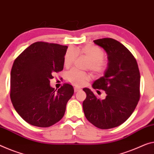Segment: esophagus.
<instances>
[{
  "instance_id": "34e87169",
  "label": "esophagus",
  "mask_w": 154,
  "mask_h": 154,
  "mask_svg": "<svg viewBox=\"0 0 154 154\" xmlns=\"http://www.w3.org/2000/svg\"><path fill=\"white\" fill-rule=\"evenodd\" d=\"M81 90V89L80 88V87H74V91L75 92H77V91H79Z\"/></svg>"
}]
</instances>
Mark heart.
<instances>
[{"label": "heart", "instance_id": "heart-1", "mask_svg": "<svg viewBox=\"0 0 154 154\" xmlns=\"http://www.w3.org/2000/svg\"><path fill=\"white\" fill-rule=\"evenodd\" d=\"M78 55H83L89 59L87 68L96 74H100L105 70L107 63L104 60V51L95 45H85L81 48L69 47L64 56V65L69 67L76 59ZM67 79L75 85H83L90 79L87 73L77 69H72L66 74Z\"/></svg>", "mask_w": 154, "mask_h": 154}]
</instances>
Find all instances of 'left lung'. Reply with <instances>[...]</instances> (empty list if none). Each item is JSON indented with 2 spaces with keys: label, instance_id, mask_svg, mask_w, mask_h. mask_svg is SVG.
Listing matches in <instances>:
<instances>
[{
  "label": "left lung",
  "instance_id": "1",
  "mask_svg": "<svg viewBox=\"0 0 154 154\" xmlns=\"http://www.w3.org/2000/svg\"><path fill=\"white\" fill-rule=\"evenodd\" d=\"M94 42L106 51L108 66L92 87L105 91L106 96L100 99L84 88L87 97L82 107L92 125L102 129H112L126 121L136 107L140 99V72L136 58L120 42L110 38Z\"/></svg>",
  "mask_w": 154,
  "mask_h": 154
}]
</instances>
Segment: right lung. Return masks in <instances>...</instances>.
<instances>
[{
	"label": "right lung",
	"mask_w": 154,
	"mask_h": 154,
	"mask_svg": "<svg viewBox=\"0 0 154 154\" xmlns=\"http://www.w3.org/2000/svg\"><path fill=\"white\" fill-rule=\"evenodd\" d=\"M67 46L45 42L31 45L14 60L11 71L10 98L14 109L32 125L48 127L62 119L74 87L65 83L56 91L52 74L61 72Z\"/></svg>",
	"instance_id": "right-lung-1"
}]
</instances>
